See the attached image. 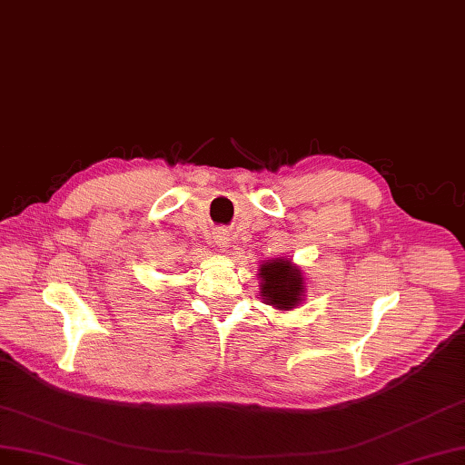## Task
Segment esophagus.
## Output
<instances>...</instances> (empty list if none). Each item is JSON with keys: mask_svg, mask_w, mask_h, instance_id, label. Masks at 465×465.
Here are the masks:
<instances>
[{"mask_svg": "<svg viewBox=\"0 0 465 465\" xmlns=\"http://www.w3.org/2000/svg\"><path fill=\"white\" fill-rule=\"evenodd\" d=\"M214 242L220 245V247H230V233L225 232V230H220V232H216V235H214Z\"/></svg>", "mask_w": 465, "mask_h": 465, "instance_id": "esophagus-1", "label": "esophagus"}]
</instances>
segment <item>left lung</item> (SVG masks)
<instances>
[{"mask_svg": "<svg viewBox=\"0 0 465 465\" xmlns=\"http://www.w3.org/2000/svg\"><path fill=\"white\" fill-rule=\"evenodd\" d=\"M261 296L278 310H292L300 303L303 282L290 261L276 259L261 267Z\"/></svg>", "mask_w": 465, "mask_h": 465, "instance_id": "left-lung-1", "label": "left lung"}]
</instances>
